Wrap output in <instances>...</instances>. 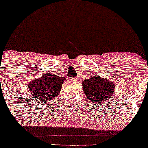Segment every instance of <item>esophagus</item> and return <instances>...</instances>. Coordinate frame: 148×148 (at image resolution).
Here are the masks:
<instances>
[{"mask_svg":"<svg viewBox=\"0 0 148 148\" xmlns=\"http://www.w3.org/2000/svg\"><path fill=\"white\" fill-rule=\"evenodd\" d=\"M76 80H77V79L76 78V77H75V78H73L72 79V81H76Z\"/></svg>","mask_w":148,"mask_h":148,"instance_id":"1","label":"esophagus"}]
</instances>
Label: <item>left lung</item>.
I'll use <instances>...</instances> for the list:
<instances>
[{"label": "left lung", "instance_id": "1", "mask_svg": "<svg viewBox=\"0 0 148 148\" xmlns=\"http://www.w3.org/2000/svg\"><path fill=\"white\" fill-rule=\"evenodd\" d=\"M114 86L113 82L100 78L99 76H92L91 78L82 81V87L86 96L90 101L101 104L108 100L114 94Z\"/></svg>", "mask_w": 148, "mask_h": 148}]
</instances>
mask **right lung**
Masks as SVG:
<instances>
[{
	"label": "right lung",
	"mask_w": 148,
	"mask_h": 148,
	"mask_svg": "<svg viewBox=\"0 0 148 148\" xmlns=\"http://www.w3.org/2000/svg\"><path fill=\"white\" fill-rule=\"evenodd\" d=\"M65 77H60L54 74H47L41 78L32 80L29 83V92L34 99L40 102L52 101L61 91Z\"/></svg>",
	"instance_id": "add662e5"
}]
</instances>
